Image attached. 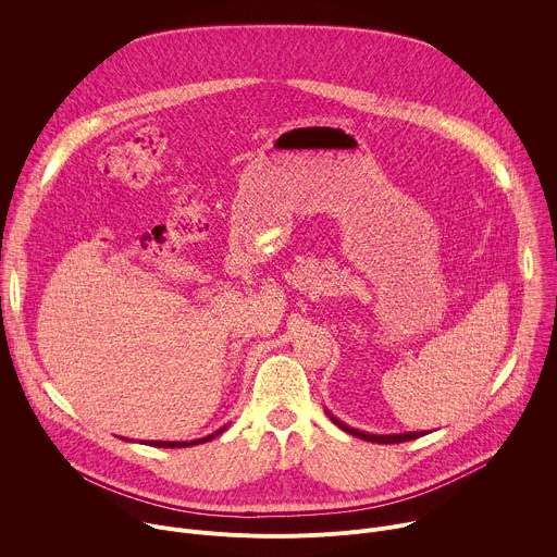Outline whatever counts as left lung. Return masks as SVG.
Returning a JSON list of instances; mask_svg holds the SVG:
<instances>
[{
	"mask_svg": "<svg viewBox=\"0 0 557 557\" xmlns=\"http://www.w3.org/2000/svg\"><path fill=\"white\" fill-rule=\"evenodd\" d=\"M326 414H329V419L335 423V425H339L344 432H348V434H352V436H359V438H363V441H370V443H383V445H387V443H406V441H414V438H419V436H423L425 432H406V434H368V432H361V430H355V428H350V425H346L344 421H339L333 412H329L326 410Z\"/></svg>",
	"mask_w": 557,
	"mask_h": 557,
	"instance_id": "8db88e82",
	"label": "left lung"
}]
</instances>
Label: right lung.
Masks as SVG:
<instances>
[{"instance_id": "obj_1", "label": "right lung", "mask_w": 557, "mask_h": 557, "mask_svg": "<svg viewBox=\"0 0 557 557\" xmlns=\"http://www.w3.org/2000/svg\"><path fill=\"white\" fill-rule=\"evenodd\" d=\"M224 430H226V425L220 428V430H215L213 434L202 436V438H196V441H147L145 445H151V447H191V445H200V443H207V441L220 436ZM121 438H123V436H121ZM125 441H127V438H125Z\"/></svg>"}]
</instances>
